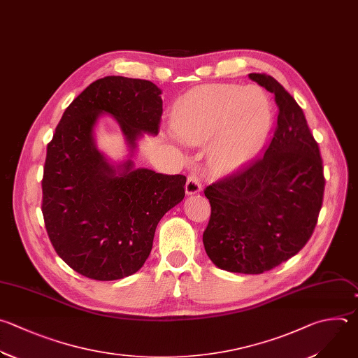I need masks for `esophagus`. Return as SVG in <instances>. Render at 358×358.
Instances as JSON below:
<instances>
[{
    "mask_svg": "<svg viewBox=\"0 0 358 358\" xmlns=\"http://www.w3.org/2000/svg\"><path fill=\"white\" fill-rule=\"evenodd\" d=\"M202 189V185H201V181L199 178L195 176V174H191L187 180V184H185V192L187 195H195V194H199Z\"/></svg>",
    "mask_w": 358,
    "mask_h": 358,
    "instance_id": "obj_1",
    "label": "esophagus"
}]
</instances>
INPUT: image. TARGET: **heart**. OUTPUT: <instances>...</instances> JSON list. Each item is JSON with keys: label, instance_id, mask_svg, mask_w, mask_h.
Segmentation results:
<instances>
[{"label": "heart", "instance_id": "obj_1", "mask_svg": "<svg viewBox=\"0 0 358 358\" xmlns=\"http://www.w3.org/2000/svg\"><path fill=\"white\" fill-rule=\"evenodd\" d=\"M271 122V103L257 85L203 84L180 96L171 112L174 136L202 146L209 173L242 171L260 152Z\"/></svg>", "mask_w": 358, "mask_h": 358}]
</instances>
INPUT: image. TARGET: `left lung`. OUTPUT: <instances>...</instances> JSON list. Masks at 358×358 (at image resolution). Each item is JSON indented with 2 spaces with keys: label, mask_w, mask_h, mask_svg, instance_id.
Wrapping results in <instances>:
<instances>
[{
  "label": "left lung",
  "mask_w": 358,
  "mask_h": 358,
  "mask_svg": "<svg viewBox=\"0 0 358 358\" xmlns=\"http://www.w3.org/2000/svg\"><path fill=\"white\" fill-rule=\"evenodd\" d=\"M249 77L274 94L277 129L263 159L242 174L206 187L210 219L202 241L217 268L262 274L295 256L309 241L324 177L319 146L296 101L274 77Z\"/></svg>",
  "instance_id": "obj_1"
}]
</instances>
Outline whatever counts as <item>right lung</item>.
<instances>
[{
  "label": "right lung",
  "mask_w": 358,
  "mask_h": 358,
  "mask_svg": "<svg viewBox=\"0 0 358 358\" xmlns=\"http://www.w3.org/2000/svg\"><path fill=\"white\" fill-rule=\"evenodd\" d=\"M162 90L148 80L106 76L90 84L64 110L48 146L42 212L59 257L78 274L113 281L148 260L160 219L185 195L187 178L136 169L138 146L156 136ZM103 114L124 135L129 155L115 162L96 148Z\"/></svg>",
  "instance_id": "obj_1"
}]
</instances>
